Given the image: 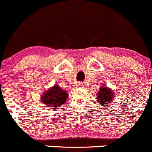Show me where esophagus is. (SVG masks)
<instances>
[{
    "label": "esophagus",
    "mask_w": 152,
    "mask_h": 152,
    "mask_svg": "<svg viewBox=\"0 0 152 152\" xmlns=\"http://www.w3.org/2000/svg\"><path fill=\"white\" fill-rule=\"evenodd\" d=\"M78 86L83 88V87H84V83H78Z\"/></svg>",
    "instance_id": "1"
}]
</instances>
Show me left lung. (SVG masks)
Instances as JSON below:
<instances>
[{"mask_svg": "<svg viewBox=\"0 0 152 152\" xmlns=\"http://www.w3.org/2000/svg\"><path fill=\"white\" fill-rule=\"evenodd\" d=\"M114 96V91L111 88H108L106 86H103L100 87L99 89V91L97 92V101L98 102V104L100 105H106L108 103H112L113 101ZM113 105V103H112Z\"/></svg>", "mask_w": 152, "mask_h": 152, "instance_id": "left-lung-1", "label": "left lung"}]
</instances>
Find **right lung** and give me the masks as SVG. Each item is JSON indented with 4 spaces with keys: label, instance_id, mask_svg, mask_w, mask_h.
<instances>
[{
    "label": "right lung",
    "instance_id": "1",
    "mask_svg": "<svg viewBox=\"0 0 152 152\" xmlns=\"http://www.w3.org/2000/svg\"><path fill=\"white\" fill-rule=\"evenodd\" d=\"M68 96L67 91L63 90L58 85H56L51 87L42 94L41 101L48 107L58 108L65 103Z\"/></svg>",
    "mask_w": 152,
    "mask_h": 152
}]
</instances>
